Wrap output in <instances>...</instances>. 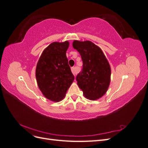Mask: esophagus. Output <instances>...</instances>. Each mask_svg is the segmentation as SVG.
<instances>
[{"label": "esophagus", "instance_id": "obj_1", "mask_svg": "<svg viewBox=\"0 0 148 148\" xmlns=\"http://www.w3.org/2000/svg\"><path fill=\"white\" fill-rule=\"evenodd\" d=\"M71 71H72L73 74L75 76V75H76V71H75V67H71Z\"/></svg>", "mask_w": 148, "mask_h": 148}]
</instances>
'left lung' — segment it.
Masks as SVG:
<instances>
[{
	"label": "left lung",
	"mask_w": 148,
	"mask_h": 148,
	"mask_svg": "<svg viewBox=\"0 0 148 148\" xmlns=\"http://www.w3.org/2000/svg\"><path fill=\"white\" fill-rule=\"evenodd\" d=\"M73 47L82 57L83 69L76 79L84 96L90 100L99 99L109 86L111 69L100 47L89 41L75 40Z\"/></svg>",
	"instance_id": "8db88e82"
}]
</instances>
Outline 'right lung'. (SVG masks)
Instances as JSON below:
<instances>
[{"mask_svg":"<svg viewBox=\"0 0 148 148\" xmlns=\"http://www.w3.org/2000/svg\"><path fill=\"white\" fill-rule=\"evenodd\" d=\"M69 42H53L40 57L36 69L38 87L47 99L59 102L64 98L74 80L66 56Z\"/></svg>","mask_w":148,"mask_h":148,"instance_id":"obj_1","label":"right lung"}]
</instances>
